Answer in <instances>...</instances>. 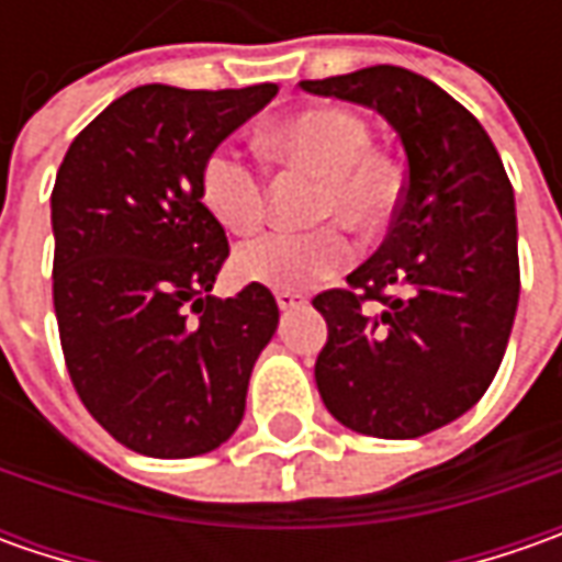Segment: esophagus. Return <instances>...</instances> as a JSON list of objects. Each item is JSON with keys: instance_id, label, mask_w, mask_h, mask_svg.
I'll use <instances>...</instances> for the list:
<instances>
[{"instance_id": "34e87169", "label": "esophagus", "mask_w": 562, "mask_h": 562, "mask_svg": "<svg viewBox=\"0 0 562 562\" xmlns=\"http://www.w3.org/2000/svg\"><path fill=\"white\" fill-rule=\"evenodd\" d=\"M274 300H278V310H281V313H291V310H300V306H306V296H303V293L278 291V293H274Z\"/></svg>"}]
</instances>
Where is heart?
Returning <instances> with one entry per match:
<instances>
[{"instance_id":"heart-1","label":"heart","mask_w":562,"mask_h":562,"mask_svg":"<svg viewBox=\"0 0 562 562\" xmlns=\"http://www.w3.org/2000/svg\"><path fill=\"white\" fill-rule=\"evenodd\" d=\"M266 149L278 162L303 168L318 181L315 218H337L357 234L375 231L397 196L391 165L372 153L369 124L350 109L318 105L266 131ZM200 196L209 215L231 234H249L266 218L262 171L231 146H218L200 168ZM350 262V240L337 225L310 234L271 231L234 256V271L271 291H310Z\"/></svg>"}]
</instances>
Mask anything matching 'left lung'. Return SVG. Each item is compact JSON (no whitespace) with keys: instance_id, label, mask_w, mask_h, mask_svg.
<instances>
[{"instance_id":"obj_1","label":"left lung","mask_w":562,"mask_h":562,"mask_svg":"<svg viewBox=\"0 0 562 562\" xmlns=\"http://www.w3.org/2000/svg\"><path fill=\"white\" fill-rule=\"evenodd\" d=\"M300 87L378 112L406 153L391 234L347 291L313 300L328 322L318 394L359 435L419 438L469 413L501 369L519 306L513 187L485 127L428 77L375 65Z\"/></svg>"}]
</instances>
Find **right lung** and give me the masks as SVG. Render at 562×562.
<instances>
[{
  "label": "right lung",
  "mask_w": 562,
  "mask_h": 562,
  "mask_svg": "<svg viewBox=\"0 0 562 562\" xmlns=\"http://www.w3.org/2000/svg\"><path fill=\"white\" fill-rule=\"evenodd\" d=\"M274 93L146 83L99 112L55 175L53 303L68 375L90 416L143 457L222 447L278 328L269 288L209 293L231 249L200 196L205 156Z\"/></svg>",
  "instance_id": "obj_1"
}]
</instances>
